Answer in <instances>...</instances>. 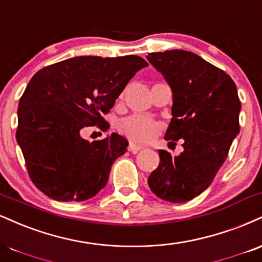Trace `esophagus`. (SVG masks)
<instances>
[{"mask_svg":"<svg viewBox=\"0 0 262 262\" xmlns=\"http://www.w3.org/2000/svg\"><path fill=\"white\" fill-rule=\"evenodd\" d=\"M141 149H143V146H140V145H135L133 143H129L128 145V150L130 151V152H138V151H140Z\"/></svg>","mask_w":262,"mask_h":262,"instance_id":"esophagus-1","label":"esophagus"}]
</instances>
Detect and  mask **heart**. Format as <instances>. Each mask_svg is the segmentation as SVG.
<instances>
[{
	"label": "heart",
	"instance_id": "1",
	"mask_svg": "<svg viewBox=\"0 0 262 262\" xmlns=\"http://www.w3.org/2000/svg\"><path fill=\"white\" fill-rule=\"evenodd\" d=\"M118 130L134 143H149L161 132V124L149 117L133 115L118 123Z\"/></svg>",
	"mask_w": 262,
	"mask_h": 262
}]
</instances>
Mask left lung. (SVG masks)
Masks as SVG:
<instances>
[{
  "mask_svg": "<svg viewBox=\"0 0 262 262\" xmlns=\"http://www.w3.org/2000/svg\"><path fill=\"white\" fill-rule=\"evenodd\" d=\"M146 58L172 90L165 139L184 140L178 156L159 150V167L147 184L163 200L187 203L209 188L239 133L237 86L226 72L193 52L171 50Z\"/></svg>",
  "mask_w": 262,
  "mask_h": 262,
  "instance_id": "left-lung-1",
  "label": "left lung"
}]
</instances>
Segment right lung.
I'll list each match as a JSON object with an SVG mask.
<instances>
[{"label":"right lung","instance_id":"obj_1","mask_svg":"<svg viewBox=\"0 0 262 262\" xmlns=\"http://www.w3.org/2000/svg\"><path fill=\"white\" fill-rule=\"evenodd\" d=\"M147 62L139 56H79L42 68L31 78L18 105L17 141L30 179L58 201H84L108 181L112 163L128 143L112 133L89 143L81 130L97 125L128 81Z\"/></svg>","mask_w":262,"mask_h":262}]
</instances>
